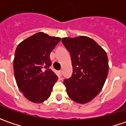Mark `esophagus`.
<instances>
[{
    "label": "esophagus",
    "instance_id": "34e87169",
    "mask_svg": "<svg viewBox=\"0 0 126 126\" xmlns=\"http://www.w3.org/2000/svg\"><path fill=\"white\" fill-rule=\"evenodd\" d=\"M62 74H63V71L60 70V71H59V76H62Z\"/></svg>",
    "mask_w": 126,
    "mask_h": 126
}]
</instances>
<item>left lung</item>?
<instances>
[{"instance_id":"1","label":"left lung","mask_w":126,"mask_h":126,"mask_svg":"<svg viewBox=\"0 0 126 126\" xmlns=\"http://www.w3.org/2000/svg\"><path fill=\"white\" fill-rule=\"evenodd\" d=\"M62 43L71 55L73 73L63 81L67 94L75 102L84 104L97 96L109 71L107 53L86 36L63 38Z\"/></svg>"}]
</instances>
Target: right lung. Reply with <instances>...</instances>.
Instances as JSON below:
<instances>
[{"mask_svg": "<svg viewBox=\"0 0 126 126\" xmlns=\"http://www.w3.org/2000/svg\"><path fill=\"white\" fill-rule=\"evenodd\" d=\"M61 41L42 32L21 42L16 48L13 61L15 80L26 98L40 103L49 97L58 77L49 69L50 53Z\"/></svg>", "mask_w": 126, "mask_h": 126, "instance_id": "obj_1", "label": "right lung"}]
</instances>
